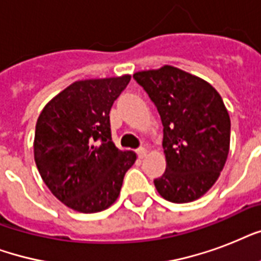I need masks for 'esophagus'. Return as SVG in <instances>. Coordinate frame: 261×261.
<instances>
[{
	"instance_id": "obj_1",
	"label": "esophagus",
	"mask_w": 261,
	"mask_h": 261,
	"mask_svg": "<svg viewBox=\"0 0 261 261\" xmlns=\"http://www.w3.org/2000/svg\"><path fill=\"white\" fill-rule=\"evenodd\" d=\"M137 154H138V159H143L147 154V150L145 147H139L138 150H137Z\"/></svg>"
}]
</instances>
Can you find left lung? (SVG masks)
<instances>
[{
    "label": "left lung",
    "instance_id": "8db88e82",
    "mask_svg": "<svg viewBox=\"0 0 261 261\" xmlns=\"http://www.w3.org/2000/svg\"><path fill=\"white\" fill-rule=\"evenodd\" d=\"M164 126L167 169L154 186L173 203L196 200L214 186L230 146V118L210 84L177 67L135 73Z\"/></svg>",
    "mask_w": 261,
    "mask_h": 261
}]
</instances>
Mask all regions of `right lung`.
Segmentation results:
<instances>
[{
    "label": "right lung",
    "instance_id": "right-lung-1",
    "mask_svg": "<svg viewBox=\"0 0 261 261\" xmlns=\"http://www.w3.org/2000/svg\"><path fill=\"white\" fill-rule=\"evenodd\" d=\"M131 75L75 81L57 94L36 122L34 155L48 190L65 206L98 213L118 199L137 155L115 146L110 111Z\"/></svg>",
    "mask_w": 261,
    "mask_h": 261
}]
</instances>
